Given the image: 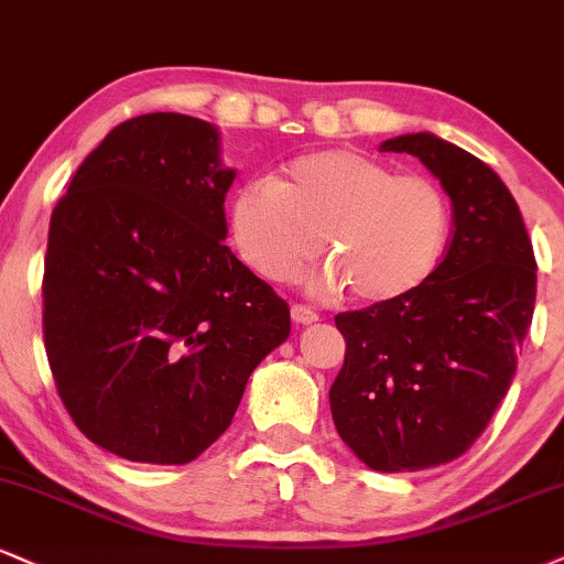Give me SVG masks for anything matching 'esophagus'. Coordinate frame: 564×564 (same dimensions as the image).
Returning a JSON list of instances; mask_svg holds the SVG:
<instances>
[{"label":"esophagus","mask_w":564,"mask_h":564,"mask_svg":"<svg viewBox=\"0 0 564 564\" xmlns=\"http://www.w3.org/2000/svg\"><path fill=\"white\" fill-rule=\"evenodd\" d=\"M291 317H294L296 325H312V323L321 321V317H317V312L304 307V304H294V307H291Z\"/></svg>","instance_id":"34e87169"}]
</instances>
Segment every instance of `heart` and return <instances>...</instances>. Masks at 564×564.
<instances>
[{
	"mask_svg": "<svg viewBox=\"0 0 564 564\" xmlns=\"http://www.w3.org/2000/svg\"><path fill=\"white\" fill-rule=\"evenodd\" d=\"M452 230V205L429 175L351 149L296 158L278 181H247L230 199L228 236L239 260L283 283L321 252L328 283L357 302H402L436 273Z\"/></svg>",
	"mask_w": 564,
	"mask_h": 564,
	"instance_id": "heart-1",
	"label": "heart"
}]
</instances>
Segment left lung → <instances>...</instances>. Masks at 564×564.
Wrapping results in <instances>:
<instances>
[{
	"label": "left lung",
	"mask_w": 564,
	"mask_h": 564,
	"mask_svg": "<svg viewBox=\"0 0 564 564\" xmlns=\"http://www.w3.org/2000/svg\"><path fill=\"white\" fill-rule=\"evenodd\" d=\"M381 152L412 154L441 181L452 241L412 296L336 315L347 355L328 397L365 465L415 473L470 449L505 399L533 321L535 257L518 202L486 162L425 131Z\"/></svg>",
	"instance_id": "1"
}]
</instances>
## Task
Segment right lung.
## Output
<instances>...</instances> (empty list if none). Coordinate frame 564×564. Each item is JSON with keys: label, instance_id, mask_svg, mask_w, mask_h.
Masks as SVG:
<instances>
[{"label": "right lung", "instance_id": "obj_1", "mask_svg": "<svg viewBox=\"0 0 564 564\" xmlns=\"http://www.w3.org/2000/svg\"><path fill=\"white\" fill-rule=\"evenodd\" d=\"M236 178L207 120L149 112L105 135L50 223L44 347L101 449L186 465L291 334L289 307L223 243Z\"/></svg>", "mask_w": 564, "mask_h": 564}]
</instances>
